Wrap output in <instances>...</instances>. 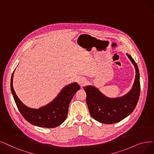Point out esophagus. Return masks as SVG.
<instances>
[{
	"label": "esophagus",
	"instance_id": "obj_1",
	"mask_svg": "<svg viewBox=\"0 0 154 154\" xmlns=\"http://www.w3.org/2000/svg\"><path fill=\"white\" fill-rule=\"evenodd\" d=\"M87 80L86 79L84 78V77H80L77 79V82L78 84L81 85V86H84V85H85L87 84Z\"/></svg>",
	"mask_w": 154,
	"mask_h": 154
}]
</instances>
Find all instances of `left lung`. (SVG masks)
<instances>
[{
  "mask_svg": "<svg viewBox=\"0 0 154 154\" xmlns=\"http://www.w3.org/2000/svg\"><path fill=\"white\" fill-rule=\"evenodd\" d=\"M126 55L135 66L136 75L133 88L126 95L118 98H109L95 87L89 85L83 88L86 92V103L90 114L100 123L112 124L122 121L131 114L137 104L140 92L139 70L131 55Z\"/></svg>",
  "mask_w": 154,
  "mask_h": 154,
  "instance_id": "8db88e82",
  "label": "left lung"
}]
</instances>
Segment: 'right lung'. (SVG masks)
<instances>
[{
  "instance_id": "right-lung-1",
  "label": "right lung",
  "mask_w": 154,
  "mask_h": 154,
  "mask_svg": "<svg viewBox=\"0 0 154 154\" xmlns=\"http://www.w3.org/2000/svg\"><path fill=\"white\" fill-rule=\"evenodd\" d=\"M12 73L11 79V89L17 108L24 118L32 125L43 128H55L60 125L67 116L71 100L77 91L79 85L72 83L65 88L52 102L39 109H32L25 106L17 97L13 88Z\"/></svg>"
}]
</instances>
